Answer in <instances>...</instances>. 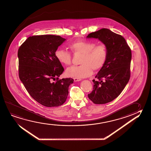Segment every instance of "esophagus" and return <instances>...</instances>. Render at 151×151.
<instances>
[{"label":"esophagus","mask_w":151,"mask_h":151,"mask_svg":"<svg viewBox=\"0 0 151 151\" xmlns=\"http://www.w3.org/2000/svg\"><path fill=\"white\" fill-rule=\"evenodd\" d=\"M73 79H74V81H76V82H77V81H81V80L80 78H77V77H74V78H73Z\"/></svg>","instance_id":"esophagus-1"}]
</instances>
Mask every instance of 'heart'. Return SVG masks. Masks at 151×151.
I'll return each instance as SVG.
<instances>
[{
  "instance_id": "heart-1",
  "label": "heart",
  "mask_w": 151,
  "mask_h": 151,
  "mask_svg": "<svg viewBox=\"0 0 151 151\" xmlns=\"http://www.w3.org/2000/svg\"><path fill=\"white\" fill-rule=\"evenodd\" d=\"M69 47L74 54H81L80 65L67 69V75L72 77L83 78L92 74L93 70L97 71L101 69L107 58V49L104 44H96L92 41L78 40L69 45ZM55 55L59 62L69 66L71 64L72 55L65 49L58 48Z\"/></svg>"
}]
</instances>
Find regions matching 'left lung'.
Listing matches in <instances>:
<instances>
[{
  "label": "left lung",
  "mask_w": 151,
  "mask_h": 151,
  "mask_svg": "<svg viewBox=\"0 0 151 151\" xmlns=\"http://www.w3.org/2000/svg\"><path fill=\"white\" fill-rule=\"evenodd\" d=\"M87 38H98L107 47L105 65L93 80V90L88 95L95 104H104L117 97L130 76L132 52L125 39L109 29L102 28L90 33Z\"/></svg>",
  "instance_id": "8db88e82"
}]
</instances>
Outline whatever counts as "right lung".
I'll return each instance as SVG.
<instances>
[{"mask_svg":"<svg viewBox=\"0 0 151 151\" xmlns=\"http://www.w3.org/2000/svg\"><path fill=\"white\" fill-rule=\"evenodd\" d=\"M65 40L58 35H34L18 49L19 79L31 97L45 107L63 105L74 81L71 78L59 79L64 69L55 52Z\"/></svg>","mask_w":151,"mask_h":151,"instance_id":"right-lung-1","label":"right lung"}]
</instances>
